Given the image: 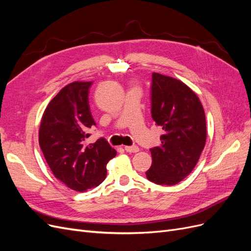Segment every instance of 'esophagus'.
<instances>
[{
	"label": "esophagus",
	"instance_id": "34e87169",
	"mask_svg": "<svg viewBox=\"0 0 251 251\" xmlns=\"http://www.w3.org/2000/svg\"><path fill=\"white\" fill-rule=\"evenodd\" d=\"M125 150L127 153H137L139 151V148L137 146H132V147H125Z\"/></svg>",
	"mask_w": 251,
	"mask_h": 251
}]
</instances>
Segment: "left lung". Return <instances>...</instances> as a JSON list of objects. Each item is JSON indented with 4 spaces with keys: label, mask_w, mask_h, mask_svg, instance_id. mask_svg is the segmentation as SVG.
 <instances>
[{
    "label": "left lung",
    "mask_w": 251,
    "mask_h": 251,
    "mask_svg": "<svg viewBox=\"0 0 251 251\" xmlns=\"http://www.w3.org/2000/svg\"><path fill=\"white\" fill-rule=\"evenodd\" d=\"M151 118L161 126L159 147L151 148L147 178L160 185H175L198 162L206 141V120L199 97L184 82L151 75Z\"/></svg>",
    "instance_id": "1"
}]
</instances>
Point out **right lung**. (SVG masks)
Here are the masks:
<instances>
[{
  "label": "right lung",
  "instance_id": "right-lung-1",
  "mask_svg": "<svg viewBox=\"0 0 251 251\" xmlns=\"http://www.w3.org/2000/svg\"><path fill=\"white\" fill-rule=\"evenodd\" d=\"M92 81L64 87L45 110L39 142L53 175L76 192L98 186L107 176V163L116 156L104 138L87 143L95 121L89 105Z\"/></svg>",
  "mask_w": 251,
  "mask_h": 251
}]
</instances>
